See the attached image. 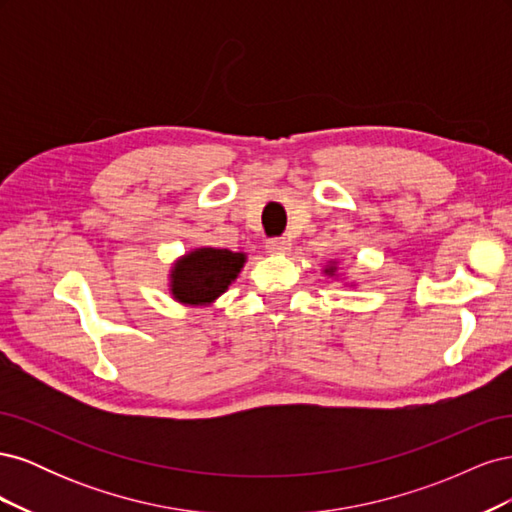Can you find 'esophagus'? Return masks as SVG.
I'll use <instances>...</instances> for the list:
<instances>
[{
  "mask_svg": "<svg viewBox=\"0 0 512 512\" xmlns=\"http://www.w3.org/2000/svg\"><path fill=\"white\" fill-rule=\"evenodd\" d=\"M290 247H292V243L286 237H275V239L267 241V250L271 254H288Z\"/></svg>",
  "mask_w": 512,
  "mask_h": 512,
  "instance_id": "1",
  "label": "esophagus"
}]
</instances>
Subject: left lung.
Here are the masks:
<instances>
[{"instance_id":"left-lung-1","label":"left lung","mask_w":512,"mask_h":512,"mask_svg":"<svg viewBox=\"0 0 512 512\" xmlns=\"http://www.w3.org/2000/svg\"><path fill=\"white\" fill-rule=\"evenodd\" d=\"M324 273H327L329 277H333V275L337 273V265H335V262H329V265L324 267Z\"/></svg>"}]
</instances>
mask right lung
Returning a JSON list of instances; mask_svg holds the SVG:
<instances>
[{"mask_svg":"<svg viewBox=\"0 0 512 512\" xmlns=\"http://www.w3.org/2000/svg\"><path fill=\"white\" fill-rule=\"evenodd\" d=\"M245 260L247 256L243 252L196 247L173 262L168 273V290L183 305L207 307L237 280Z\"/></svg>","mask_w":512,"mask_h":512,"instance_id":"1","label":"right lung"}]
</instances>
